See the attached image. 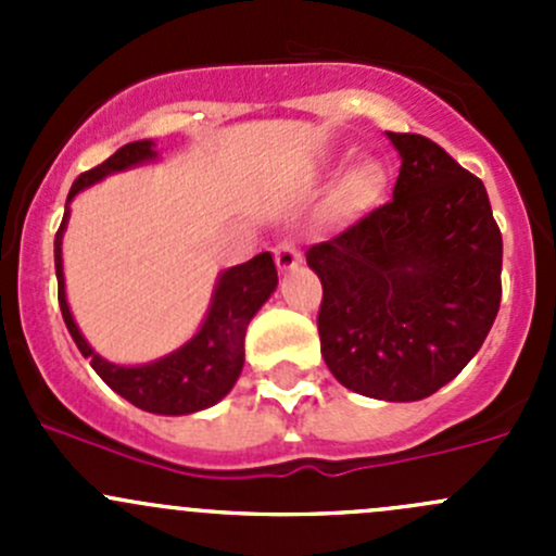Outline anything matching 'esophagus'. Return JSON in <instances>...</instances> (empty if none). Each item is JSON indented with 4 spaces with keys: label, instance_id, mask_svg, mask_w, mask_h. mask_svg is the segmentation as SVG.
Segmentation results:
<instances>
[{
    "label": "esophagus",
    "instance_id": "1",
    "mask_svg": "<svg viewBox=\"0 0 556 556\" xmlns=\"http://www.w3.org/2000/svg\"><path fill=\"white\" fill-rule=\"evenodd\" d=\"M274 257H277V266L282 268V271H293L301 263L299 247H295V242H290V239H282V242L274 247Z\"/></svg>",
    "mask_w": 556,
    "mask_h": 556
}]
</instances>
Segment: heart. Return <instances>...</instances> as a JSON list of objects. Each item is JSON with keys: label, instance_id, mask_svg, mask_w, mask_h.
<instances>
[{"label": "heart", "instance_id": "heart-1", "mask_svg": "<svg viewBox=\"0 0 556 556\" xmlns=\"http://www.w3.org/2000/svg\"><path fill=\"white\" fill-rule=\"evenodd\" d=\"M382 195V172L374 164H357L341 174L336 188L330 190L328 210L333 217L350 220L371 210Z\"/></svg>", "mask_w": 556, "mask_h": 556}]
</instances>
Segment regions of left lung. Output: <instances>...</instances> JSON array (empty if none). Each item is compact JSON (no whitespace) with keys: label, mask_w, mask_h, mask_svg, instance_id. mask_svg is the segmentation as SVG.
Instances as JSON below:
<instances>
[{"label":"left lung","mask_w":556,"mask_h":556,"mask_svg":"<svg viewBox=\"0 0 556 556\" xmlns=\"http://www.w3.org/2000/svg\"><path fill=\"white\" fill-rule=\"evenodd\" d=\"M392 199L306 263L323 282L325 366L352 392L422 401L481 350L501 309L503 239L484 182L419 134H392Z\"/></svg>","instance_id":"8db88e82"}]
</instances>
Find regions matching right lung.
<instances>
[{
  "instance_id": "right-lung-1",
  "label": "right lung",
  "mask_w": 556,
  "mask_h": 556,
  "mask_svg": "<svg viewBox=\"0 0 556 556\" xmlns=\"http://www.w3.org/2000/svg\"><path fill=\"white\" fill-rule=\"evenodd\" d=\"M155 159H159V153H155L153 139H139V142L123 144L104 164L75 179L70 199H66L64 220H61L59 233H55V279H59L61 317H64L72 339H75L77 350L83 352V357L91 361V368L104 379L106 387H112L117 395L126 397L128 403H134L142 412L182 417V414H195L215 406L237 384L244 366L247 325H250L257 309L271 299L279 279L271 252H261L252 261L217 274L204 323L195 330L193 339L185 341L179 350L153 363H142V366H121V363H110L106 357L99 355L77 328L75 317L70 312V301H66L61 244H64V231L66 223H70V201L80 190L102 182L110 174L134 169V166L150 164Z\"/></svg>"
}]
</instances>
